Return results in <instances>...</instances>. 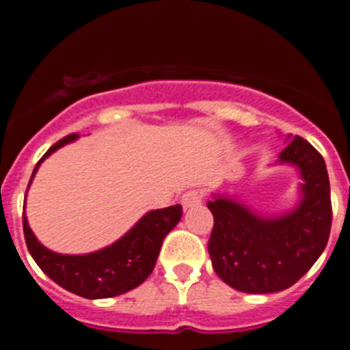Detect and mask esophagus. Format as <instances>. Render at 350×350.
I'll return each mask as SVG.
<instances>
[{
  "instance_id": "34e87169",
  "label": "esophagus",
  "mask_w": 350,
  "mask_h": 350,
  "mask_svg": "<svg viewBox=\"0 0 350 350\" xmlns=\"http://www.w3.org/2000/svg\"><path fill=\"white\" fill-rule=\"evenodd\" d=\"M203 202V193L200 189H189L182 194V205L184 208H193Z\"/></svg>"
}]
</instances>
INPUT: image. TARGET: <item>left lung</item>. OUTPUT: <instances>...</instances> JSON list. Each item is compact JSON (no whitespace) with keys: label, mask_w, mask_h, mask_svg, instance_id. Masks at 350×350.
I'll return each mask as SVG.
<instances>
[{"label":"left lung","mask_w":350,"mask_h":350,"mask_svg":"<svg viewBox=\"0 0 350 350\" xmlns=\"http://www.w3.org/2000/svg\"><path fill=\"white\" fill-rule=\"evenodd\" d=\"M279 157L301 172L303 200L291 213L259 217L222 196L206 203L213 215L212 267L242 293H277L298 282L323 254L332 231V194L323 156L296 135Z\"/></svg>","instance_id":"1"}]
</instances>
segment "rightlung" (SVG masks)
<instances>
[{
  "label": "right lung",
  "mask_w": 350,
  "mask_h": 350,
  "mask_svg": "<svg viewBox=\"0 0 350 350\" xmlns=\"http://www.w3.org/2000/svg\"><path fill=\"white\" fill-rule=\"evenodd\" d=\"M75 138L77 133H71L52 145L36 163L31 180L45 157ZM180 217V205L152 210L144 215L137 222V226H133V230H129L116 243L98 252L83 256L55 254L52 250L45 249L31 231L26 215H23V228L27 250L36 265L42 268L43 273L73 295L96 299L124 295L128 291L140 286L148 275L152 273L157 256H159L161 243L166 234L178 224Z\"/></svg>",
  "instance_id": "add662e5"
}]
</instances>
